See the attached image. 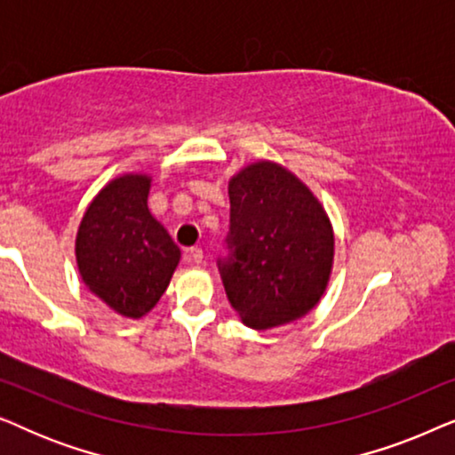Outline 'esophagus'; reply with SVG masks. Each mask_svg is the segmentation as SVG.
<instances>
[{
    "label": "esophagus",
    "instance_id": "obj_1",
    "mask_svg": "<svg viewBox=\"0 0 455 455\" xmlns=\"http://www.w3.org/2000/svg\"><path fill=\"white\" fill-rule=\"evenodd\" d=\"M186 257H188L190 263H196V265H201V263H203V259H204V254H203V248H198V246L190 248V251H188V254H186Z\"/></svg>",
    "mask_w": 455,
    "mask_h": 455
}]
</instances>
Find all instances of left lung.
<instances>
[{
  "mask_svg": "<svg viewBox=\"0 0 455 455\" xmlns=\"http://www.w3.org/2000/svg\"><path fill=\"white\" fill-rule=\"evenodd\" d=\"M228 300L251 329L298 321L325 294L333 267L331 221L307 184L283 165L257 161L229 180Z\"/></svg>",
  "mask_w": 455,
  "mask_h": 455,
  "instance_id": "1",
  "label": "left lung"
}]
</instances>
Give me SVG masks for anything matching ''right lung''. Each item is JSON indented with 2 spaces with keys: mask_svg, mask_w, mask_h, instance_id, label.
Listing matches in <instances>:
<instances>
[{
  "mask_svg": "<svg viewBox=\"0 0 455 455\" xmlns=\"http://www.w3.org/2000/svg\"><path fill=\"white\" fill-rule=\"evenodd\" d=\"M151 176L124 173L103 186L76 234L86 288L117 315L140 319L170 285L180 248L148 211Z\"/></svg>",
  "mask_w": 455,
  "mask_h": 455,
  "instance_id": "1",
  "label": "right lung"
}]
</instances>
